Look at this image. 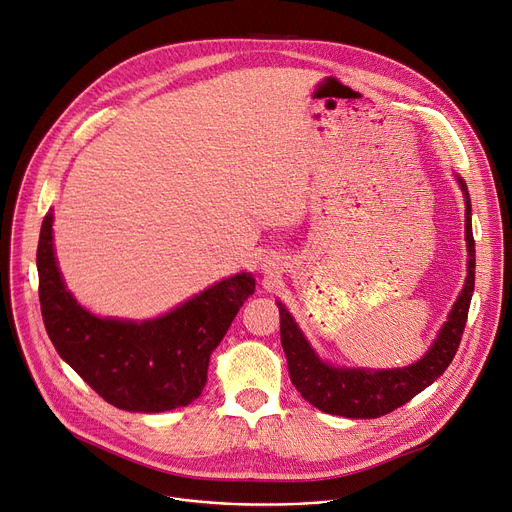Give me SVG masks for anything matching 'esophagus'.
Here are the masks:
<instances>
[{
    "mask_svg": "<svg viewBox=\"0 0 512 512\" xmlns=\"http://www.w3.org/2000/svg\"><path fill=\"white\" fill-rule=\"evenodd\" d=\"M263 269H265V271H273V269H275V261L265 259V261H263Z\"/></svg>",
    "mask_w": 512,
    "mask_h": 512,
    "instance_id": "1",
    "label": "esophagus"
}]
</instances>
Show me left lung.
I'll use <instances>...</instances> for the list:
<instances>
[{
	"label": "left lung",
	"mask_w": 512,
	"mask_h": 512,
	"mask_svg": "<svg viewBox=\"0 0 512 512\" xmlns=\"http://www.w3.org/2000/svg\"><path fill=\"white\" fill-rule=\"evenodd\" d=\"M466 198V247H468V277L459 292L445 324L431 349L412 365L396 369H365L341 367L322 361L312 349L298 322L288 308L277 300L280 308V335L286 353L290 378L296 390L322 412L347 418H378L406 404L418 392L431 386L455 357L476 282V243L472 235V202L468 185L455 175Z\"/></svg>",
	"instance_id": "8db88e82"
}]
</instances>
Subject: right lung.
Returning a JSON list of instances; mask_svg holds the SVG:
<instances>
[{
  "label": "right lung",
  "instance_id": "add662e5",
  "mask_svg": "<svg viewBox=\"0 0 512 512\" xmlns=\"http://www.w3.org/2000/svg\"><path fill=\"white\" fill-rule=\"evenodd\" d=\"M38 296L57 353L106 402L128 412H165L194 402L208 380L212 351L255 277L237 273L151 320L96 316L67 290L53 247V212L40 226Z\"/></svg>",
  "mask_w": 512,
  "mask_h": 512
}]
</instances>
